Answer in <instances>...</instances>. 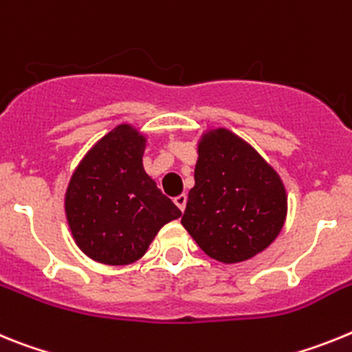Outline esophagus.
<instances>
[{"label":"esophagus","instance_id":"obj_1","mask_svg":"<svg viewBox=\"0 0 352 352\" xmlns=\"http://www.w3.org/2000/svg\"><path fill=\"white\" fill-rule=\"evenodd\" d=\"M173 201H175V206L179 207L180 210H184L186 204H188V197H186V195H179V197L173 198Z\"/></svg>","mask_w":352,"mask_h":352}]
</instances>
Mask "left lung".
Returning a JSON list of instances; mask_svg holds the SVG:
<instances>
[{
  "mask_svg": "<svg viewBox=\"0 0 352 352\" xmlns=\"http://www.w3.org/2000/svg\"><path fill=\"white\" fill-rule=\"evenodd\" d=\"M285 214L282 180L248 143L227 129L204 136L180 223L207 255L248 261L276 239Z\"/></svg>",
  "mask_w": 352,
  "mask_h": 352,
  "instance_id": "8db88e82",
  "label": "left lung"
}]
</instances>
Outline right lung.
Wrapping results in <instances>:
<instances>
[{
	"label": "right lung",
	"instance_id": "1",
	"mask_svg": "<svg viewBox=\"0 0 352 352\" xmlns=\"http://www.w3.org/2000/svg\"><path fill=\"white\" fill-rule=\"evenodd\" d=\"M145 138L118 125L85 155L65 195L76 243L90 258L125 265L145 255L159 228L180 216L142 164Z\"/></svg>",
	"mask_w": 352,
	"mask_h": 352
}]
</instances>
